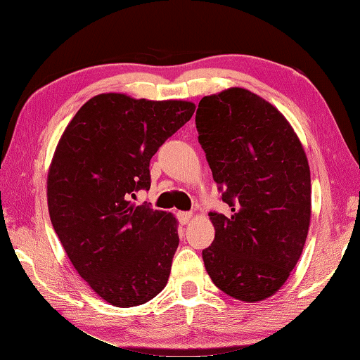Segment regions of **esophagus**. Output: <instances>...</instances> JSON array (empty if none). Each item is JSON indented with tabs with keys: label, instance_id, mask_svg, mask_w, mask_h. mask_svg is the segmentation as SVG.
Instances as JSON below:
<instances>
[{
	"label": "esophagus",
	"instance_id": "34e87169",
	"mask_svg": "<svg viewBox=\"0 0 360 360\" xmlns=\"http://www.w3.org/2000/svg\"><path fill=\"white\" fill-rule=\"evenodd\" d=\"M176 218H179V221L181 223V224H188L191 221V218H193V215L190 212H179L176 213Z\"/></svg>",
	"mask_w": 360,
	"mask_h": 360
}]
</instances>
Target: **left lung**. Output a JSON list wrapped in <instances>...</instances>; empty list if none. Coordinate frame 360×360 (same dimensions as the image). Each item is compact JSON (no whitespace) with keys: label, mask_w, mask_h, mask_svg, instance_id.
<instances>
[{"label":"left lung","mask_w":360,"mask_h":360,"mask_svg":"<svg viewBox=\"0 0 360 360\" xmlns=\"http://www.w3.org/2000/svg\"><path fill=\"white\" fill-rule=\"evenodd\" d=\"M199 143L231 215L210 212L207 274L231 297L259 302L285 285L304 250L311 184L304 147L266 99L229 88L200 99Z\"/></svg>","instance_id":"1"}]
</instances>
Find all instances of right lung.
Returning a JSON list of instances; mask_svg holds the SVG:
<instances>
[{
    "label": "right lung",
    "instance_id": "obj_1",
    "mask_svg": "<svg viewBox=\"0 0 360 360\" xmlns=\"http://www.w3.org/2000/svg\"><path fill=\"white\" fill-rule=\"evenodd\" d=\"M188 101L104 93L80 107L47 176L50 221L72 266L110 305H142L167 285L176 221L131 199L150 190V160L190 122Z\"/></svg>",
    "mask_w": 360,
    "mask_h": 360
}]
</instances>
